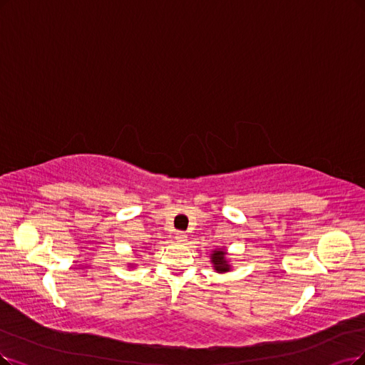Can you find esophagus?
Masks as SVG:
<instances>
[{
	"label": "esophagus",
	"mask_w": 365,
	"mask_h": 365,
	"mask_svg": "<svg viewBox=\"0 0 365 365\" xmlns=\"http://www.w3.org/2000/svg\"><path fill=\"white\" fill-rule=\"evenodd\" d=\"M175 240L180 242V244H183V242L187 240V236H186V233H183V232H178V233H175Z\"/></svg>",
	"instance_id": "esophagus-1"
}]
</instances>
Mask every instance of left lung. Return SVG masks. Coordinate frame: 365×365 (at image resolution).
I'll return each instance as SVG.
<instances>
[{"instance_id":"1","label":"left lung","mask_w":365,"mask_h":365,"mask_svg":"<svg viewBox=\"0 0 365 365\" xmlns=\"http://www.w3.org/2000/svg\"><path fill=\"white\" fill-rule=\"evenodd\" d=\"M210 262L213 263V269L218 274L228 272L232 269L230 263H228V260H227L225 250H213L210 254Z\"/></svg>"}]
</instances>
